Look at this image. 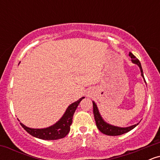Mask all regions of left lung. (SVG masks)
Wrapping results in <instances>:
<instances>
[{
	"label": "left lung",
	"mask_w": 160,
	"mask_h": 160,
	"mask_svg": "<svg viewBox=\"0 0 160 160\" xmlns=\"http://www.w3.org/2000/svg\"><path fill=\"white\" fill-rule=\"evenodd\" d=\"M128 56L131 57L132 63L136 64V65L139 67V68L141 70V76H142V78H144L145 81L141 62H139V60L138 59V58H136V57L134 56L132 52H129ZM92 105H93V113H94V117H95V123H96L97 128H98L99 131H100L101 132L104 134V135H111V136H117V135H122V134L126 133L128 132L131 131L132 129H133L134 128L136 127L138 125V123H137V124L133 125V126H128V127L122 128V127H118V126H112L111 124H108V122H106L105 121L102 119V116H101L100 113H99L98 108H97L96 104H95L94 102H92Z\"/></svg>",
	"instance_id": "8db88e82"
}]
</instances>
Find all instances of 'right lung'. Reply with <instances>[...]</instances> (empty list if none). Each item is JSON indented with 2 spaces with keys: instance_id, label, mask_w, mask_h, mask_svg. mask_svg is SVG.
<instances>
[{
  "instance_id": "1",
  "label": "right lung",
  "mask_w": 160,
  "mask_h": 160,
  "mask_svg": "<svg viewBox=\"0 0 160 160\" xmlns=\"http://www.w3.org/2000/svg\"><path fill=\"white\" fill-rule=\"evenodd\" d=\"M85 97H82L78 101L70 104L62 118L56 123L49 127L44 128H32L27 127L22 122H20V125L28 133L38 138L43 139V140H57V139L63 138L70 132V128H71L70 126L72 123V119L74 112L78 104Z\"/></svg>"
}]
</instances>
